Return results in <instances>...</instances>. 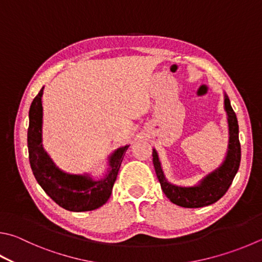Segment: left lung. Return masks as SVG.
Listing matches in <instances>:
<instances>
[{
	"instance_id": "1",
	"label": "left lung",
	"mask_w": 262,
	"mask_h": 262,
	"mask_svg": "<svg viewBox=\"0 0 262 262\" xmlns=\"http://www.w3.org/2000/svg\"><path fill=\"white\" fill-rule=\"evenodd\" d=\"M223 107L227 113L228 121V146L222 163L207 173L196 184L178 185L169 182L161 166V161L157 150L154 147L152 161L161 189L170 202L179 206L187 208H198L212 205L217 202L229 189L241 164V144L239 129L236 113L230 104V99L226 92H223Z\"/></svg>"
}]
</instances>
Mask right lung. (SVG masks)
<instances>
[{"mask_svg": "<svg viewBox=\"0 0 262 262\" xmlns=\"http://www.w3.org/2000/svg\"><path fill=\"white\" fill-rule=\"evenodd\" d=\"M42 87L33 99L28 118L27 146L33 174L46 193L60 207L71 212L93 211L103 206L111 196L123 156L130 144L118 147L106 158V169L101 178H94L92 173L72 174L64 172L57 166L43 147L42 126Z\"/></svg>", "mask_w": 262, "mask_h": 262, "instance_id": "add662e5", "label": "right lung"}]
</instances>
